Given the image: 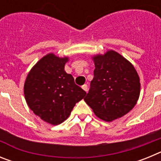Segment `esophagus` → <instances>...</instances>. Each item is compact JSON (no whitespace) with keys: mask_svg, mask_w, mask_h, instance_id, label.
I'll use <instances>...</instances> for the list:
<instances>
[{"mask_svg":"<svg viewBox=\"0 0 161 161\" xmlns=\"http://www.w3.org/2000/svg\"><path fill=\"white\" fill-rule=\"evenodd\" d=\"M82 89L85 91V92H87L88 91V85H82Z\"/></svg>","mask_w":161,"mask_h":161,"instance_id":"obj_1","label":"esophagus"}]
</instances>
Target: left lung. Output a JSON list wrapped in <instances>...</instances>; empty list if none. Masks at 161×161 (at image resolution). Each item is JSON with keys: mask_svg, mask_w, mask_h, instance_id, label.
I'll use <instances>...</instances> for the list:
<instances>
[{"mask_svg": "<svg viewBox=\"0 0 161 161\" xmlns=\"http://www.w3.org/2000/svg\"><path fill=\"white\" fill-rule=\"evenodd\" d=\"M95 69L84 100L98 118L106 122L123 117L133 109L140 83L133 65L114 51L93 57Z\"/></svg>", "mask_w": 161, "mask_h": 161, "instance_id": "8db88e82", "label": "left lung"}]
</instances>
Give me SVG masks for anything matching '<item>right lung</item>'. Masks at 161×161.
Returning <instances> with one entry per match:
<instances>
[{
    "label": "right lung",
    "mask_w": 161,
    "mask_h": 161,
    "mask_svg": "<svg viewBox=\"0 0 161 161\" xmlns=\"http://www.w3.org/2000/svg\"><path fill=\"white\" fill-rule=\"evenodd\" d=\"M68 60V57L59 58L54 54L45 55L33 67L24 85L30 109L50 124L58 125L66 120L76 103L86 94L64 71Z\"/></svg>",
    "instance_id": "1"
}]
</instances>
